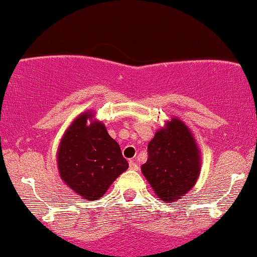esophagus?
<instances>
[{
	"mask_svg": "<svg viewBox=\"0 0 257 257\" xmlns=\"http://www.w3.org/2000/svg\"><path fill=\"white\" fill-rule=\"evenodd\" d=\"M129 169H131V170H134V171H137V170H139L138 164L135 163L134 160H129Z\"/></svg>",
	"mask_w": 257,
	"mask_h": 257,
	"instance_id": "34e87169",
	"label": "esophagus"
}]
</instances>
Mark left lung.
<instances>
[{"label":"left lung","mask_w":257,"mask_h":257,"mask_svg":"<svg viewBox=\"0 0 257 257\" xmlns=\"http://www.w3.org/2000/svg\"><path fill=\"white\" fill-rule=\"evenodd\" d=\"M147 153L142 174L162 200L175 202L196 183L201 166L199 150L182 120L174 118L168 128L157 132Z\"/></svg>","instance_id":"8db88e82"}]
</instances>
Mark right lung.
<instances>
[{
    "mask_svg": "<svg viewBox=\"0 0 257 257\" xmlns=\"http://www.w3.org/2000/svg\"><path fill=\"white\" fill-rule=\"evenodd\" d=\"M89 117V112L82 113L68 128L58 148L57 163L64 183L83 199L97 200L128 169V162L103 123L87 125Z\"/></svg>",
    "mask_w": 257,
    "mask_h": 257,
    "instance_id": "right-lung-1",
    "label": "right lung"
}]
</instances>
